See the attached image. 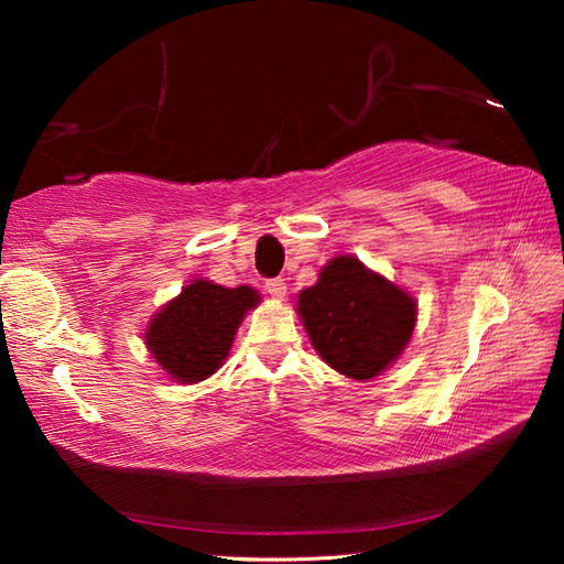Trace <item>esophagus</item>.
I'll return each instance as SVG.
<instances>
[{
    "mask_svg": "<svg viewBox=\"0 0 564 564\" xmlns=\"http://www.w3.org/2000/svg\"><path fill=\"white\" fill-rule=\"evenodd\" d=\"M263 289H265V293L273 295V299H283V295H285V281L283 279H269V281H265Z\"/></svg>",
    "mask_w": 564,
    "mask_h": 564,
    "instance_id": "obj_1",
    "label": "esophagus"
}]
</instances>
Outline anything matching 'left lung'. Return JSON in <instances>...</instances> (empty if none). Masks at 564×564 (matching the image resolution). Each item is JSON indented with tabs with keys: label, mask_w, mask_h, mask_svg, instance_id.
Listing matches in <instances>:
<instances>
[{
	"label": "left lung",
	"mask_w": 564,
	"mask_h": 564,
	"mask_svg": "<svg viewBox=\"0 0 564 564\" xmlns=\"http://www.w3.org/2000/svg\"><path fill=\"white\" fill-rule=\"evenodd\" d=\"M299 316L330 368L368 380L383 373L408 346L415 301L352 256H338L321 271L316 285L301 291Z\"/></svg>",
	"instance_id": "obj_1"
}]
</instances>
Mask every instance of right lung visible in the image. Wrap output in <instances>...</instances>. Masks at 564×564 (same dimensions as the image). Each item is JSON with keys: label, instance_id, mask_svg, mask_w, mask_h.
Segmentation results:
<instances>
[{"label": "right lung", "instance_id": "right-lung-1", "mask_svg": "<svg viewBox=\"0 0 564 564\" xmlns=\"http://www.w3.org/2000/svg\"><path fill=\"white\" fill-rule=\"evenodd\" d=\"M256 303L259 293L248 285L224 289L198 279L156 313L147 330V346L171 378L198 383L221 366L236 328Z\"/></svg>", "mask_w": 564, "mask_h": 564}]
</instances>
